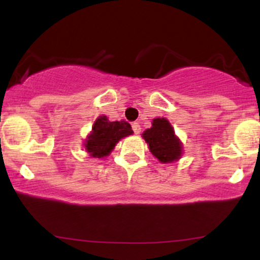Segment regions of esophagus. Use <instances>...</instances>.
<instances>
[{
	"instance_id": "34e87169",
	"label": "esophagus",
	"mask_w": 260,
	"mask_h": 260,
	"mask_svg": "<svg viewBox=\"0 0 260 260\" xmlns=\"http://www.w3.org/2000/svg\"><path fill=\"white\" fill-rule=\"evenodd\" d=\"M132 129H133V132L136 133V134H139L140 133V126H139L138 122H133V123H132Z\"/></svg>"
}]
</instances>
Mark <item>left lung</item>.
I'll return each instance as SVG.
<instances>
[{
  "mask_svg": "<svg viewBox=\"0 0 260 260\" xmlns=\"http://www.w3.org/2000/svg\"><path fill=\"white\" fill-rule=\"evenodd\" d=\"M143 138L148 143L150 151L160 162H172L180 159L182 145L166 118L153 120V127L144 131Z\"/></svg>",
  "mask_w": 260,
  "mask_h": 260,
  "instance_id": "obj_1",
  "label": "left lung"
}]
</instances>
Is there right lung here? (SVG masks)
<instances>
[{
  "mask_svg": "<svg viewBox=\"0 0 260 260\" xmlns=\"http://www.w3.org/2000/svg\"><path fill=\"white\" fill-rule=\"evenodd\" d=\"M132 133V127L128 122H110L106 116H100L86 139L85 149L92 157H104L111 153L118 140Z\"/></svg>",
  "mask_w": 260,
  "mask_h": 260,
  "instance_id": "add662e5",
  "label": "right lung"
}]
</instances>
